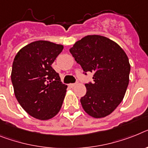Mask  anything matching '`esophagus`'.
I'll list each match as a JSON object with an SVG mask.
<instances>
[{
    "instance_id": "esophagus-1",
    "label": "esophagus",
    "mask_w": 148,
    "mask_h": 148,
    "mask_svg": "<svg viewBox=\"0 0 148 148\" xmlns=\"http://www.w3.org/2000/svg\"><path fill=\"white\" fill-rule=\"evenodd\" d=\"M77 85V84H69V86H70V87H71V88H73V87H74V86H75Z\"/></svg>"
}]
</instances>
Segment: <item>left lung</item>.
<instances>
[{
    "label": "left lung",
    "instance_id": "obj_1",
    "mask_svg": "<svg viewBox=\"0 0 148 148\" xmlns=\"http://www.w3.org/2000/svg\"><path fill=\"white\" fill-rule=\"evenodd\" d=\"M70 53L84 74L92 72L93 83L86 84L80 99L86 112L95 118L108 116L123 99L130 81V64L123 49L101 35H88L74 43Z\"/></svg>",
    "mask_w": 148,
    "mask_h": 148
}]
</instances>
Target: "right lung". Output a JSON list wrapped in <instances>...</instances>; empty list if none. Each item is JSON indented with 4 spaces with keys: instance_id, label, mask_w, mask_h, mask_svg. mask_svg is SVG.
Listing matches in <instances>:
<instances>
[{
    "instance_id": "obj_1",
    "label": "right lung",
    "mask_w": 148,
    "mask_h": 148,
    "mask_svg": "<svg viewBox=\"0 0 148 148\" xmlns=\"http://www.w3.org/2000/svg\"><path fill=\"white\" fill-rule=\"evenodd\" d=\"M62 49L60 44L38 40L22 48L15 56L11 73L15 96L36 119L53 118L62 108L68 86L51 65Z\"/></svg>"
}]
</instances>
